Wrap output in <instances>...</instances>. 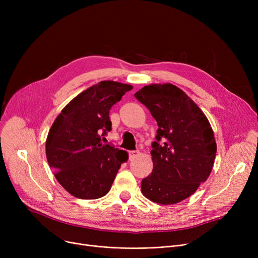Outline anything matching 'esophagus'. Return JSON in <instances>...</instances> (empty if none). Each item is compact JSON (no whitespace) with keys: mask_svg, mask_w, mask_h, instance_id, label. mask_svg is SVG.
I'll return each instance as SVG.
<instances>
[{"mask_svg":"<svg viewBox=\"0 0 258 258\" xmlns=\"http://www.w3.org/2000/svg\"><path fill=\"white\" fill-rule=\"evenodd\" d=\"M138 154H139V151H130V152H128V155H130V159H133V158H135V157H136Z\"/></svg>","mask_w":258,"mask_h":258,"instance_id":"1","label":"esophagus"}]
</instances>
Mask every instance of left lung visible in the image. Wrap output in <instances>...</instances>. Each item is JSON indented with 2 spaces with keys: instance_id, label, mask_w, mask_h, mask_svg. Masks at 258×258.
I'll use <instances>...</instances> for the list:
<instances>
[{
  "instance_id": "1",
  "label": "left lung",
  "mask_w": 258,
  "mask_h": 258,
  "mask_svg": "<svg viewBox=\"0 0 258 258\" xmlns=\"http://www.w3.org/2000/svg\"><path fill=\"white\" fill-rule=\"evenodd\" d=\"M136 97L159 128L151 152L153 172L141 182L145 198L172 205L194 195L212 170L216 142L209 121L190 97L171 84L150 85Z\"/></svg>"
}]
</instances>
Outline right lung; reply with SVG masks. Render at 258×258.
Here are the masks:
<instances>
[{
    "label": "right lung",
    "mask_w": 258,
    "mask_h": 258,
    "mask_svg": "<svg viewBox=\"0 0 258 258\" xmlns=\"http://www.w3.org/2000/svg\"><path fill=\"white\" fill-rule=\"evenodd\" d=\"M132 89L117 81H100L77 95L54 120L46 156L56 180L72 196L83 200L104 197L128 159L126 152L102 144L101 137L112 130L111 107Z\"/></svg>",
    "instance_id": "right-lung-1"
}]
</instances>
